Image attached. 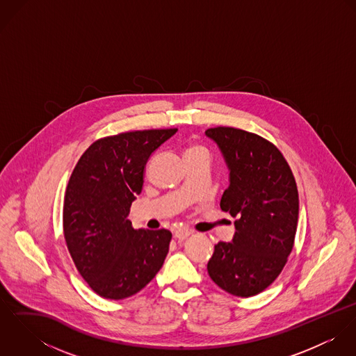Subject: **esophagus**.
Listing matches in <instances>:
<instances>
[{
  "mask_svg": "<svg viewBox=\"0 0 356 356\" xmlns=\"http://www.w3.org/2000/svg\"><path fill=\"white\" fill-rule=\"evenodd\" d=\"M191 234H192V230H191V229H186V227H179V229H177L175 233H174L175 238L179 240V241L188 238Z\"/></svg>",
  "mask_w": 356,
  "mask_h": 356,
  "instance_id": "obj_1",
  "label": "esophagus"
}]
</instances>
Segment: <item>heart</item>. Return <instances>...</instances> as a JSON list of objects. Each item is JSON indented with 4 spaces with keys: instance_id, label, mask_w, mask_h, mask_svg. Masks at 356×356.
Wrapping results in <instances>:
<instances>
[{
    "instance_id": "obj_1",
    "label": "heart",
    "mask_w": 356,
    "mask_h": 356,
    "mask_svg": "<svg viewBox=\"0 0 356 356\" xmlns=\"http://www.w3.org/2000/svg\"><path fill=\"white\" fill-rule=\"evenodd\" d=\"M197 153H207V151L204 149L203 147H200V145H191V147L186 149V156L197 154Z\"/></svg>"
}]
</instances>
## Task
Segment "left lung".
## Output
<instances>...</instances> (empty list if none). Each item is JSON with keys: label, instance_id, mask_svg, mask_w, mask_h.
I'll return each instance as SVG.
<instances>
[{"label": "left lung", "instance_id": "1", "mask_svg": "<svg viewBox=\"0 0 356 356\" xmlns=\"http://www.w3.org/2000/svg\"><path fill=\"white\" fill-rule=\"evenodd\" d=\"M230 170L220 208L237 218L232 243L219 241L207 264L223 291L251 298L270 286L292 252L299 218V193L292 170L266 138L234 127L205 130Z\"/></svg>", "mask_w": 356, "mask_h": 356}]
</instances>
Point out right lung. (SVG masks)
Here are the masks:
<instances>
[{"mask_svg": "<svg viewBox=\"0 0 356 356\" xmlns=\"http://www.w3.org/2000/svg\"><path fill=\"white\" fill-rule=\"evenodd\" d=\"M178 129L126 131L95 141L78 160L64 197L63 230L83 280L120 300L145 288L168 254L171 232L136 230L127 219L148 159Z\"/></svg>", "mask_w": 356, "mask_h": 356, "instance_id": "right-lung-1", "label": "right lung"}]
</instances>
